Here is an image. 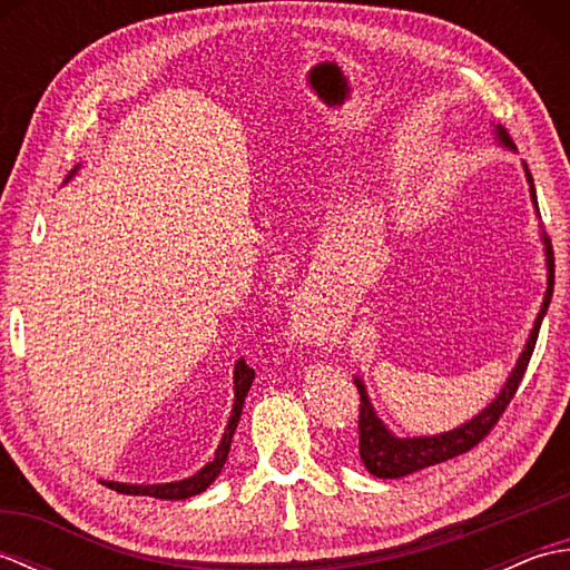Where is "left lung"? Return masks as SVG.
<instances>
[{"instance_id":"obj_1","label":"left lung","mask_w":570,"mask_h":570,"mask_svg":"<svg viewBox=\"0 0 570 570\" xmlns=\"http://www.w3.org/2000/svg\"><path fill=\"white\" fill-rule=\"evenodd\" d=\"M494 139H498L500 147L517 151V147L512 144L507 129L494 125ZM524 166V176L529 184V196H531V205H534L537 217L539 215V203H537V188H534V178L529 174V166L522 161ZM541 242H543V257H547V294H543L539 316L534 321V328H531L527 345L522 350V355L517 357V365L512 367L510 377H507L504 386L500 390V394L492 399V402L475 414L472 419H468L460 426L443 431V433H433V435H396L390 431V426L380 419L377 411H374L367 386L362 382V377H353L357 384L360 392V458L365 468L372 472L374 478L382 480H396V478H406L411 472L423 470L435 463H443V460H451L460 453L470 451L472 445H478L485 435L490 433V429L498 423V419L502 416V411L507 409V404L512 402V396L517 392L519 382L524 377V370L531 360V353H534L537 337H539V328L541 321L547 316L549 304H551V294H553V249H551V239L547 237V233L541 229Z\"/></svg>"}]
</instances>
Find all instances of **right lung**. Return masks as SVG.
<instances>
[{"mask_svg": "<svg viewBox=\"0 0 570 570\" xmlns=\"http://www.w3.org/2000/svg\"><path fill=\"white\" fill-rule=\"evenodd\" d=\"M78 168H80V164L70 168V174L66 176L63 184H68V180L78 174ZM252 382H254V370L247 367V362L239 357L237 365H235V374H233L235 404H233V411H229L227 429L223 433L220 443H217L215 458L210 460V463H205L198 472H193L190 478L176 480V482H156V485H129V482L102 480V485H107L110 490H117V492H125V494H149V498H156V500H188V498H193V494H200V492L208 490L215 482V478L220 475L223 468H225L229 443H233V435H235V429H237L242 406H245V396L249 392Z\"/></svg>", "mask_w": 570, "mask_h": 570, "instance_id": "add662e5", "label": "right lung"}]
</instances>
